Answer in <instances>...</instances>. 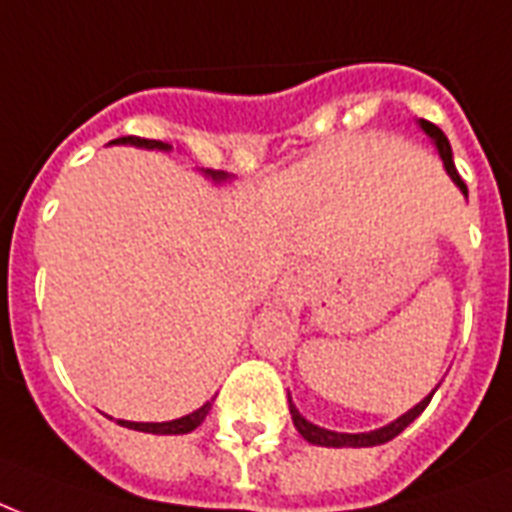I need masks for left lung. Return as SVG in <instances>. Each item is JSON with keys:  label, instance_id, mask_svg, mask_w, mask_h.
Returning <instances> with one entry per match:
<instances>
[{"label": "left lung", "instance_id": "1", "mask_svg": "<svg viewBox=\"0 0 512 512\" xmlns=\"http://www.w3.org/2000/svg\"><path fill=\"white\" fill-rule=\"evenodd\" d=\"M419 128L425 130L427 136H430V141L435 144V149H438V154H441V160H443V168H446V173L451 176V181L459 186V192L465 194L467 197V186L465 181L459 178L457 168H454V157H451V144H449V138L443 136V130L438 128V125H433V122H427V120H419ZM441 387V384H438ZM435 387V390H438ZM435 390L427 395L425 400H419L417 406L411 408V411H406L403 417H398L395 422H390V425H384L379 427V430H371V433H334V430H326V427H318V425H312L310 419H304L299 414V408L293 406V400L288 398V408H291V419H293V427L299 430V435L304 438V441H310L315 443V446H334V449H344V446H352V449H360V446H379V443H387L392 441L395 435H400L403 430H406L414 419L422 414L427 408V403H430V398L435 395Z\"/></svg>", "mask_w": 512, "mask_h": 512}]
</instances>
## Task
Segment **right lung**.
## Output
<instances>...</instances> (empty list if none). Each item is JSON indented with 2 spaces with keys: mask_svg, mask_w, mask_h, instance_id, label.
Here are the masks:
<instances>
[{
  "mask_svg": "<svg viewBox=\"0 0 512 512\" xmlns=\"http://www.w3.org/2000/svg\"><path fill=\"white\" fill-rule=\"evenodd\" d=\"M112 144H130V146H141V149H160V152H170L173 146L162 144V141H149V138H138V136H122ZM205 178H211L213 184H221V181H229L232 176H227L224 170H202ZM213 400H208L205 406H200L192 414H186L181 419H170V422H128V419H117V425L130 427V430H138V433H154V435H184L192 433L194 427H200L211 411Z\"/></svg>",
  "mask_w": 512,
  "mask_h": 512,
  "instance_id": "1",
  "label": "right lung"
}]
</instances>
